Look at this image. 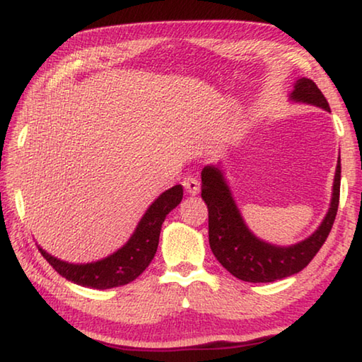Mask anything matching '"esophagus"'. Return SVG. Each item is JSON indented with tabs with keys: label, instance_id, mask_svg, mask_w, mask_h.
Segmentation results:
<instances>
[{
	"label": "esophagus",
	"instance_id": "34e87169",
	"mask_svg": "<svg viewBox=\"0 0 362 362\" xmlns=\"http://www.w3.org/2000/svg\"><path fill=\"white\" fill-rule=\"evenodd\" d=\"M182 185H183V188H185V192L188 193V194H198L199 193V182L194 179V177H185V179H183V182H182Z\"/></svg>",
	"mask_w": 362,
	"mask_h": 362
}]
</instances>
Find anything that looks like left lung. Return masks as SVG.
<instances>
[{"label": "left lung", "instance_id": "1", "mask_svg": "<svg viewBox=\"0 0 362 362\" xmlns=\"http://www.w3.org/2000/svg\"><path fill=\"white\" fill-rule=\"evenodd\" d=\"M292 102L308 103L330 112L326 97L308 78L293 83ZM340 158L334 175L332 198L321 225L303 241L278 246L255 236L244 222L223 169L211 164L201 170V198L209 209V244L216 259L233 276L247 283H273L289 278L308 265L332 230L340 198Z\"/></svg>", "mask_w": 362, "mask_h": 362}]
</instances>
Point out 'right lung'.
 <instances>
[{"instance_id": "add662e5", "label": "right lung", "mask_w": 362, "mask_h": 362, "mask_svg": "<svg viewBox=\"0 0 362 362\" xmlns=\"http://www.w3.org/2000/svg\"><path fill=\"white\" fill-rule=\"evenodd\" d=\"M182 196V185H175L159 194L145 211L124 246L105 259L90 263H70L51 255L40 246L38 249L60 276L78 286L103 291L129 284L150 265L156 254L164 218L180 204Z\"/></svg>"}]
</instances>
